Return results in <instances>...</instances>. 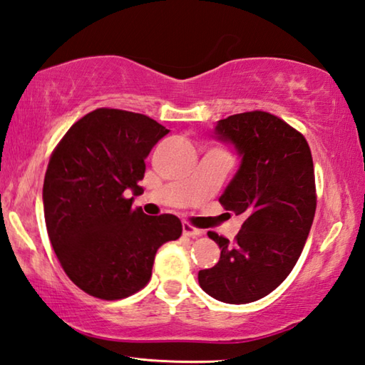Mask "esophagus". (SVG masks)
I'll list each match as a JSON object with an SVG mask.
<instances>
[{"instance_id": "1", "label": "esophagus", "mask_w": 365, "mask_h": 365, "mask_svg": "<svg viewBox=\"0 0 365 365\" xmlns=\"http://www.w3.org/2000/svg\"><path fill=\"white\" fill-rule=\"evenodd\" d=\"M182 234L186 235V237H200L203 231H202V229H197L194 226H190L189 222H182Z\"/></svg>"}]
</instances>
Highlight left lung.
Segmentation results:
<instances>
[{"label":"left lung","mask_w":365,"mask_h":365,"mask_svg":"<svg viewBox=\"0 0 365 365\" xmlns=\"http://www.w3.org/2000/svg\"><path fill=\"white\" fill-rule=\"evenodd\" d=\"M213 134L240 157L220 202L245 221L234 242L208 232L221 255L199 271V284L218 302L245 304L276 290L303 252L316 213L314 165L303 134L267 112L231 115Z\"/></svg>","instance_id":"left-lung-1"}]
</instances>
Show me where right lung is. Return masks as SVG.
<instances>
[{"instance_id": "obj_1", "label": "right lung", "mask_w": 365, "mask_h": 365, "mask_svg": "<svg viewBox=\"0 0 365 365\" xmlns=\"http://www.w3.org/2000/svg\"><path fill=\"white\" fill-rule=\"evenodd\" d=\"M170 133L143 113L96 108L70 128L43 184L48 235L61 266L88 295L120 299L144 289L160 247L179 239L175 215L147 216L125 199L143 192L145 158Z\"/></svg>"}]
</instances>
